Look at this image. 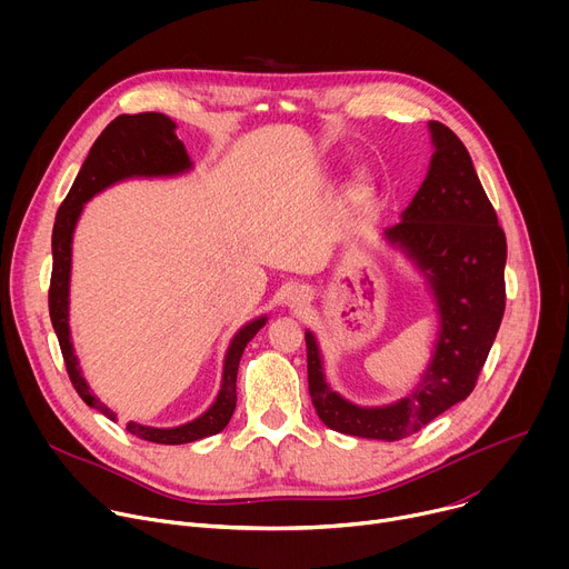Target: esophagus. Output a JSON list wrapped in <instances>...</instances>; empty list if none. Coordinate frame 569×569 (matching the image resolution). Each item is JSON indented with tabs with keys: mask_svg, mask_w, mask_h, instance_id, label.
<instances>
[{
	"mask_svg": "<svg viewBox=\"0 0 569 569\" xmlns=\"http://www.w3.org/2000/svg\"><path fill=\"white\" fill-rule=\"evenodd\" d=\"M290 301H292V306H299V303L303 301V295H301V292H292V295H290Z\"/></svg>",
	"mask_w": 569,
	"mask_h": 569,
	"instance_id": "34e87169",
	"label": "esophagus"
}]
</instances>
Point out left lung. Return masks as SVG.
Instances as JSON below:
<instances>
[{
  "label": "left lung",
  "instance_id": "8db88e82",
  "mask_svg": "<svg viewBox=\"0 0 569 569\" xmlns=\"http://www.w3.org/2000/svg\"><path fill=\"white\" fill-rule=\"evenodd\" d=\"M428 126L435 143L430 171L385 238L430 283L439 315L435 356L410 396L360 408L329 387L317 340L306 331L310 400L321 423L342 435L398 441L466 400L505 315L507 236L461 139L439 121Z\"/></svg>",
  "mask_w": 569,
  "mask_h": 569
}]
</instances>
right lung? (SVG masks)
<instances>
[{
    "mask_svg": "<svg viewBox=\"0 0 569 569\" xmlns=\"http://www.w3.org/2000/svg\"><path fill=\"white\" fill-rule=\"evenodd\" d=\"M189 169H191V159L187 154V148L178 139L176 123L167 114H159V112L121 114L101 132V137L90 148L88 159L83 161V167H80V173L76 176L67 198L62 200L56 213L53 233H51L53 270H51V286H49L51 323L58 336L64 367L73 389L90 405V408L99 410L110 421H114L117 415L92 393L83 373H80L78 358L73 356V345L69 336V277H71L73 229L80 218V211H83V204L92 196L112 187L114 182H121L128 178L180 176ZM266 319L268 317H257L254 321H248L246 327L233 336L224 356L220 391L204 415L178 428H150V426L130 421L126 430L143 441L164 443V446L191 443L224 430V426L229 423L236 410L238 362L248 342L266 327Z\"/></svg>",
    "mask_w": 569,
    "mask_h": 569,
    "instance_id": "obj_1",
    "label": "right lung"
}]
</instances>
